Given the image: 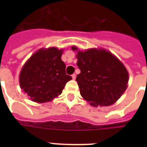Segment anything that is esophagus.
I'll use <instances>...</instances> for the list:
<instances>
[{
	"mask_svg": "<svg viewBox=\"0 0 147 147\" xmlns=\"http://www.w3.org/2000/svg\"><path fill=\"white\" fill-rule=\"evenodd\" d=\"M71 77H72V78H73L74 80H75V79H76V74H73V75H71Z\"/></svg>",
	"mask_w": 147,
	"mask_h": 147,
	"instance_id": "1",
	"label": "esophagus"
}]
</instances>
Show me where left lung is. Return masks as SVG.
<instances>
[{
    "instance_id": "obj_1",
    "label": "left lung",
    "mask_w": 147,
    "mask_h": 147,
    "mask_svg": "<svg viewBox=\"0 0 147 147\" xmlns=\"http://www.w3.org/2000/svg\"><path fill=\"white\" fill-rule=\"evenodd\" d=\"M76 57L81 71L76 81L82 97L95 107L116 102L127 88L129 76L122 62L103 49L78 51Z\"/></svg>"
}]
</instances>
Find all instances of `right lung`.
<instances>
[{
	"mask_svg": "<svg viewBox=\"0 0 147 147\" xmlns=\"http://www.w3.org/2000/svg\"><path fill=\"white\" fill-rule=\"evenodd\" d=\"M62 54V49L55 47L42 49L25 63L20 74V85L30 100L50 101L61 94L65 84L72 79L65 73Z\"/></svg>",
	"mask_w": 147,
	"mask_h": 147,
	"instance_id": "obj_1",
	"label": "right lung"
}]
</instances>
